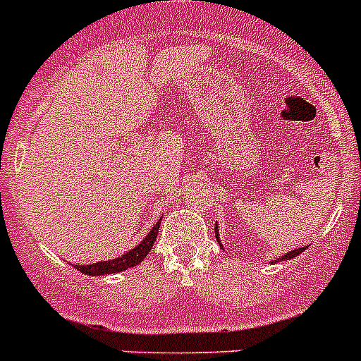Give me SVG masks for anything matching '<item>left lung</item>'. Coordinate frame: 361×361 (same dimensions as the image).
I'll return each mask as SVG.
<instances>
[{"mask_svg":"<svg viewBox=\"0 0 361 361\" xmlns=\"http://www.w3.org/2000/svg\"><path fill=\"white\" fill-rule=\"evenodd\" d=\"M215 237H216V241H219V245H221V239H219V226L215 224ZM222 247V245H221ZM306 250V247L302 248H295V250L291 252H287V254H283L282 257H278V262H287V259H293V257H297L298 254H302V252Z\"/></svg>","mask_w":361,"mask_h":361,"instance_id":"8db88e82","label":"left lung"}]
</instances>
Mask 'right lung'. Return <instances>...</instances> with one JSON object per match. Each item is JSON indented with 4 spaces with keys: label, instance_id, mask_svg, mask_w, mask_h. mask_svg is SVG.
<instances>
[{
    "label": "right lung",
    "instance_id": "1",
    "mask_svg": "<svg viewBox=\"0 0 361 361\" xmlns=\"http://www.w3.org/2000/svg\"><path fill=\"white\" fill-rule=\"evenodd\" d=\"M161 219H163V216H161ZM161 219L157 221V224L148 231V235H146L145 239L137 245V247L128 250L120 257L107 259V262L92 263V265H74V267L79 272L87 274V276H104V274H114V272L128 271V269H131V267L139 265V263L148 256V252L152 250V247H154L155 239H157V231H159V226H161Z\"/></svg>",
    "mask_w": 361,
    "mask_h": 361
}]
</instances>
